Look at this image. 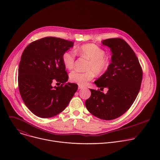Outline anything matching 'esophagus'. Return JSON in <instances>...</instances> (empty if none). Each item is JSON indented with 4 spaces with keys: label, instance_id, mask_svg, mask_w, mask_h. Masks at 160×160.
Segmentation results:
<instances>
[{
    "label": "esophagus",
    "instance_id": "34e87169",
    "mask_svg": "<svg viewBox=\"0 0 160 160\" xmlns=\"http://www.w3.org/2000/svg\"><path fill=\"white\" fill-rule=\"evenodd\" d=\"M84 87L82 86V85H78V89H82V88H83Z\"/></svg>",
    "mask_w": 160,
    "mask_h": 160
}]
</instances>
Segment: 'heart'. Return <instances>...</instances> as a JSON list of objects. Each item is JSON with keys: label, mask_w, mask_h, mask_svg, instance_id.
Listing matches in <instances>:
<instances>
[{"label": "heart", "mask_w": 160, "mask_h": 160, "mask_svg": "<svg viewBox=\"0 0 160 160\" xmlns=\"http://www.w3.org/2000/svg\"><path fill=\"white\" fill-rule=\"evenodd\" d=\"M78 56L87 58L89 62L85 72L73 71L69 75L72 82L85 85L92 80L95 75L101 76L105 74L109 70L111 61L109 58L105 56V51L94 43L83 44L74 50ZM72 51H65L62 55V61L64 67L68 70L73 69L76 55Z\"/></svg>", "instance_id": "1"}]
</instances>
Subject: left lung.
I'll return each mask as SVG.
<instances>
[{"label": "left lung", "instance_id": "obj_1", "mask_svg": "<svg viewBox=\"0 0 160 160\" xmlns=\"http://www.w3.org/2000/svg\"><path fill=\"white\" fill-rule=\"evenodd\" d=\"M102 44L112 51L111 63L108 72L94 82L108 90L104 94L90 89V97L85 106L94 116L105 120L116 119L127 111L138 96L142 79V70L138 57L130 45L120 38H108Z\"/></svg>", "mask_w": 160, "mask_h": 160}]
</instances>
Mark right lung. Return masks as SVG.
<instances>
[{"label": "right lung", "mask_w": 160, "mask_h": 160, "mask_svg": "<svg viewBox=\"0 0 160 160\" xmlns=\"http://www.w3.org/2000/svg\"><path fill=\"white\" fill-rule=\"evenodd\" d=\"M73 42L57 37H44L30 43L22 52L18 68V87L21 98L36 116L48 118L62 112L78 89L66 83L68 75L62 54ZM61 83L53 88L52 82Z\"/></svg>", "instance_id": "obj_1"}]
</instances>
